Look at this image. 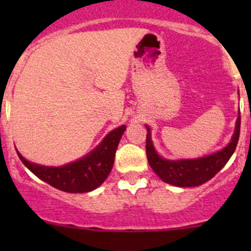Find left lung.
<instances>
[{"label": "left lung", "instance_id": "8db88e82", "mask_svg": "<svg viewBox=\"0 0 251 251\" xmlns=\"http://www.w3.org/2000/svg\"><path fill=\"white\" fill-rule=\"evenodd\" d=\"M147 159L153 171L169 184L176 187H197L211 179L225 165L234 153L239 140L240 113L235 121V130L231 142L221 151L198 159H182V160H166L156 153L151 138V128L146 125Z\"/></svg>", "mask_w": 251, "mask_h": 251}]
</instances>
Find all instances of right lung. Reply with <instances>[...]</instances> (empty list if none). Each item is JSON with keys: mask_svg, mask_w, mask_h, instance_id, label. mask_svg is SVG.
<instances>
[{"mask_svg": "<svg viewBox=\"0 0 251 251\" xmlns=\"http://www.w3.org/2000/svg\"><path fill=\"white\" fill-rule=\"evenodd\" d=\"M126 126L123 125L108 133L97 148L74 163L53 168L27 161L19 151L22 163L40 179L59 191L68 193H86L100 187L111 171L115 151Z\"/></svg>", "mask_w": 251, "mask_h": 251, "instance_id": "1", "label": "right lung"}]
</instances>
